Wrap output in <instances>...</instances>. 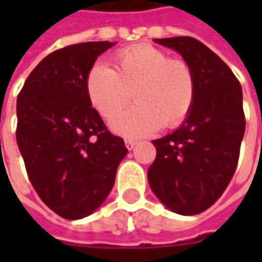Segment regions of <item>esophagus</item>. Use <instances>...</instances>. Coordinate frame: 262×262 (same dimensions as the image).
Wrapping results in <instances>:
<instances>
[{"label":"esophagus","instance_id":"obj_1","mask_svg":"<svg viewBox=\"0 0 262 262\" xmlns=\"http://www.w3.org/2000/svg\"><path fill=\"white\" fill-rule=\"evenodd\" d=\"M125 144H126V147L129 148V150H132V148L135 147V146L137 144V140H135V139H126Z\"/></svg>","mask_w":262,"mask_h":262}]
</instances>
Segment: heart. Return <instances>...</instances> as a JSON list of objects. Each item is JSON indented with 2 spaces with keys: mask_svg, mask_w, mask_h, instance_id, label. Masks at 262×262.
Wrapping results in <instances>:
<instances>
[{
  "mask_svg": "<svg viewBox=\"0 0 262 262\" xmlns=\"http://www.w3.org/2000/svg\"><path fill=\"white\" fill-rule=\"evenodd\" d=\"M86 97L103 119L114 120L133 98L137 103L112 126L120 135L142 136L185 120L195 102L196 82L191 66L151 45H135L115 56L114 69L97 63L85 78Z\"/></svg>",
  "mask_w": 262,
  "mask_h": 262,
  "instance_id": "1",
  "label": "heart"
}]
</instances>
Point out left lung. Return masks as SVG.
I'll return each instance as SVG.
<instances>
[{"label": "left lung", "instance_id": "obj_1", "mask_svg": "<svg viewBox=\"0 0 262 262\" xmlns=\"http://www.w3.org/2000/svg\"><path fill=\"white\" fill-rule=\"evenodd\" d=\"M191 66L195 102L182 125L153 140L157 150L148 184L165 206L185 216L210 208L236 171L246 118L240 82L219 56L189 36L154 40Z\"/></svg>", "mask_w": 262, "mask_h": 262}]
</instances>
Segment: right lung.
<instances>
[{
    "mask_svg": "<svg viewBox=\"0 0 262 262\" xmlns=\"http://www.w3.org/2000/svg\"><path fill=\"white\" fill-rule=\"evenodd\" d=\"M115 42L70 45L33 69L16 101V142L26 172L49 208L69 220L95 212L127 154L86 97L85 78Z\"/></svg>",
    "mask_w": 262,
    "mask_h": 262,
    "instance_id": "right-lung-1",
    "label": "right lung"
}]
</instances>
